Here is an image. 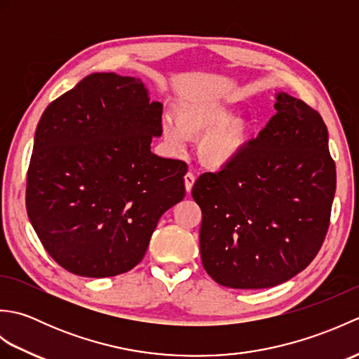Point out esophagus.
Returning <instances> with one entry per match:
<instances>
[{
	"instance_id": "34e87169",
	"label": "esophagus",
	"mask_w": 359,
	"mask_h": 359,
	"mask_svg": "<svg viewBox=\"0 0 359 359\" xmlns=\"http://www.w3.org/2000/svg\"><path fill=\"white\" fill-rule=\"evenodd\" d=\"M194 182H196L194 174L193 172H187L185 174V189H187V193H191Z\"/></svg>"
}]
</instances>
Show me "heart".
<instances>
[{"label": "heart", "mask_w": 359, "mask_h": 359, "mask_svg": "<svg viewBox=\"0 0 359 359\" xmlns=\"http://www.w3.org/2000/svg\"><path fill=\"white\" fill-rule=\"evenodd\" d=\"M250 125L233 118L231 109L222 104L196 102L177 111L175 121L163 120V135L174 148L182 149L187 139L199 140V160L212 170L234 162L248 140Z\"/></svg>", "instance_id": "b5f03b06"}]
</instances>
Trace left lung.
Listing matches in <instances>:
<instances>
[{
	"label": "left lung",
	"instance_id": "8db88e82",
	"mask_svg": "<svg viewBox=\"0 0 359 359\" xmlns=\"http://www.w3.org/2000/svg\"><path fill=\"white\" fill-rule=\"evenodd\" d=\"M276 114L230 165L193 187L201 256L217 284L269 288L313 261L330 225L337 166L323 117L279 93Z\"/></svg>",
	"mask_w": 359,
	"mask_h": 359
}]
</instances>
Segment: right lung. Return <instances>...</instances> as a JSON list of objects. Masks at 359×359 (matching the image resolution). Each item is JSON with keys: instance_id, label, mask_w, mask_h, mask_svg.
<instances>
[{"instance_id": "add662e5", "label": "right lung", "mask_w": 359, "mask_h": 359, "mask_svg": "<svg viewBox=\"0 0 359 359\" xmlns=\"http://www.w3.org/2000/svg\"><path fill=\"white\" fill-rule=\"evenodd\" d=\"M162 103L142 80L97 72L53 100L38 121L26 184L44 250L77 276L139 264L158 219L185 197L188 166L151 152Z\"/></svg>"}]
</instances>
